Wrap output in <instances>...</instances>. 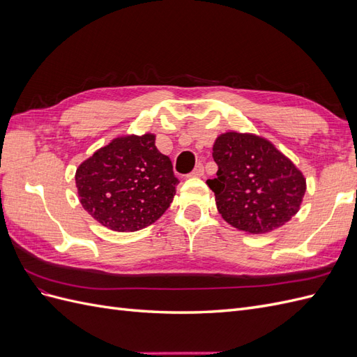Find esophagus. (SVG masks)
<instances>
[{
	"instance_id": "34e87169",
	"label": "esophagus",
	"mask_w": 357,
	"mask_h": 357,
	"mask_svg": "<svg viewBox=\"0 0 357 357\" xmlns=\"http://www.w3.org/2000/svg\"><path fill=\"white\" fill-rule=\"evenodd\" d=\"M190 177H201L204 176V165L202 164H198L195 168H193V171L189 174Z\"/></svg>"
}]
</instances>
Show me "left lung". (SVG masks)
<instances>
[{
	"instance_id": "8db88e82",
	"label": "left lung",
	"mask_w": 357,
	"mask_h": 357,
	"mask_svg": "<svg viewBox=\"0 0 357 357\" xmlns=\"http://www.w3.org/2000/svg\"><path fill=\"white\" fill-rule=\"evenodd\" d=\"M219 169L207 180L222 218L248 234H266L298 213L305 178L268 139L226 132L213 146Z\"/></svg>"
}]
</instances>
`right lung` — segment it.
Listing matches in <instances>:
<instances>
[{
    "mask_svg": "<svg viewBox=\"0 0 357 357\" xmlns=\"http://www.w3.org/2000/svg\"><path fill=\"white\" fill-rule=\"evenodd\" d=\"M178 178L155 135L116 138L75 171L83 208L105 228L134 232L156 222L176 195Z\"/></svg>",
    "mask_w": 357,
    "mask_h": 357,
    "instance_id": "1",
    "label": "right lung"
}]
</instances>
